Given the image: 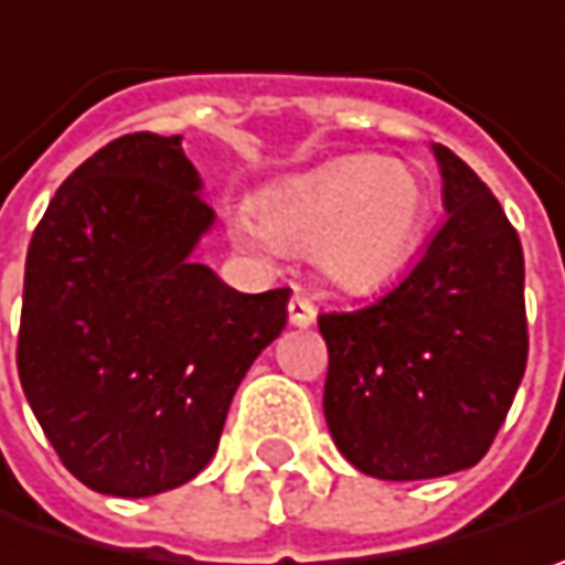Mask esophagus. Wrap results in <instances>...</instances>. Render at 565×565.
<instances>
[{"label":"esophagus","instance_id":"34e87169","mask_svg":"<svg viewBox=\"0 0 565 565\" xmlns=\"http://www.w3.org/2000/svg\"><path fill=\"white\" fill-rule=\"evenodd\" d=\"M287 316H290V326L309 329L316 322V307H312V300H309L307 294H294L290 303H287Z\"/></svg>","mask_w":565,"mask_h":565}]
</instances>
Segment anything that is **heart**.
Segmentation results:
<instances>
[{
    "mask_svg": "<svg viewBox=\"0 0 565 565\" xmlns=\"http://www.w3.org/2000/svg\"><path fill=\"white\" fill-rule=\"evenodd\" d=\"M427 224L429 185L414 163L348 154L262 189L256 211L234 217V239L312 253L326 281L370 297L411 271Z\"/></svg>",
    "mask_w": 565,
    "mask_h": 565,
    "instance_id": "1",
    "label": "heart"
}]
</instances>
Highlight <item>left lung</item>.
I'll return each instance as SVG.
<instances>
[{
  "label": "left lung",
  "mask_w": 565,
  "mask_h": 565,
  "mask_svg": "<svg viewBox=\"0 0 565 565\" xmlns=\"http://www.w3.org/2000/svg\"><path fill=\"white\" fill-rule=\"evenodd\" d=\"M446 221L370 307L322 312L326 424L356 471L427 480L487 455L525 376V258L480 177L433 145Z\"/></svg>",
  "instance_id": "8db88e82"
}]
</instances>
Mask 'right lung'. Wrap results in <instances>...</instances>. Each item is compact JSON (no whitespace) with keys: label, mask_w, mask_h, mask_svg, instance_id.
<instances>
[{"label":"right lung","mask_w":565,"mask_h":565,"mask_svg":"<svg viewBox=\"0 0 565 565\" xmlns=\"http://www.w3.org/2000/svg\"><path fill=\"white\" fill-rule=\"evenodd\" d=\"M180 141L136 132L87 158L24 262L21 388L62 465L107 497L195 478L287 326V287L239 294L189 258L214 211Z\"/></svg>","instance_id":"right-lung-1"}]
</instances>
